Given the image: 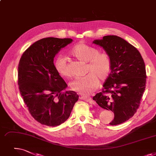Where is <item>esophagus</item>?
<instances>
[{
  "instance_id": "1",
  "label": "esophagus",
  "mask_w": 156,
  "mask_h": 156,
  "mask_svg": "<svg viewBox=\"0 0 156 156\" xmlns=\"http://www.w3.org/2000/svg\"><path fill=\"white\" fill-rule=\"evenodd\" d=\"M80 99H82V100H84L85 101H87V102H92V99L90 97H89V96H81L80 97Z\"/></svg>"
}]
</instances>
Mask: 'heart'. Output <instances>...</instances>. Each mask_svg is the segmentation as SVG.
I'll list each match as a JSON object with an SVG mask.
<instances>
[{
    "instance_id": "heart-1",
    "label": "heart",
    "mask_w": 156,
    "mask_h": 156,
    "mask_svg": "<svg viewBox=\"0 0 156 156\" xmlns=\"http://www.w3.org/2000/svg\"><path fill=\"white\" fill-rule=\"evenodd\" d=\"M72 55L82 61L88 62L87 75L79 76L71 83V88L81 94H89L99 85V78L105 80L110 76L112 62L110 57L106 53H99V50L85 43L76 44L71 50ZM54 66L57 73L62 76H69L70 73L67 68V59L60 55L56 57Z\"/></svg>"
}]
</instances>
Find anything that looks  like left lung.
Masks as SVG:
<instances>
[{
    "label": "left lung",
    "mask_w": 156,
    "mask_h": 156,
    "mask_svg": "<svg viewBox=\"0 0 156 156\" xmlns=\"http://www.w3.org/2000/svg\"><path fill=\"white\" fill-rule=\"evenodd\" d=\"M93 43L103 47L112 62L103 91L93 99L114 113L110 124L118 125L131 118L140 106L146 85L145 65L139 51L119 36H106Z\"/></svg>",
    "instance_id": "left-lung-1"
}]
</instances>
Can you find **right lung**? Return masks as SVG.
<instances>
[{
  "label": "right lung",
  "mask_w": 156,
  "mask_h": 156,
  "mask_svg": "<svg viewBox=\"0 0 156 156\" xmlns=\"http://www.w3.org/2000/svg\"><path fill=\"white\" fill-rule=\"evenodd\" d=\"M70 38L46 37L33 43L20 60L18 84L20 94L31 115L39 123L51 127L64 123L79 96L64 90L67 85L55 68L53 59Z\"/></svg>",
  "instance_id": "add662e5"
}]
</instances>
